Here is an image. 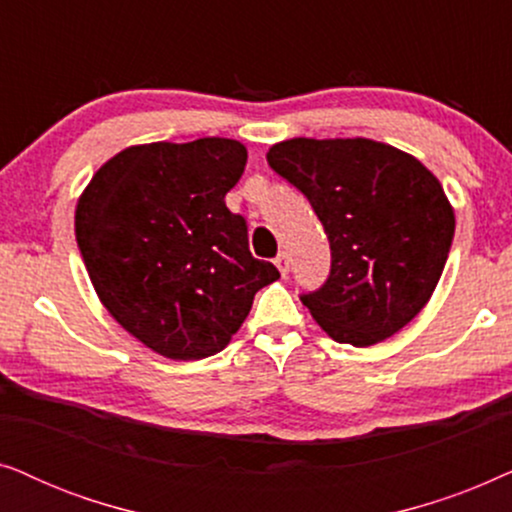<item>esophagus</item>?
<instances>
[{"label": "esophagus", "instance_id": "esophagus-1", "mask_svg": "<svg viewBox=\"0 0 512 512\" xmlns=\"http://www.w3.org/2000/svg\"><path fill=\"white\" fill-rule=\"evenodd\" d=\"M275 265L279 268V272H282V277H286L289 275V254H286V251H282V254H277V258H275Z\"/></svg>", "mask_w": 512, "mask_h": 512}]
</instances>
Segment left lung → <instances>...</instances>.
<instances>
[{"label": "left lung", "mask_w": 512, "mask_h": 512, "mask_svg": "<svg viewBox=\"0 0 512 512\" xmlns=\"http://www.w3.org/2000/svg\"><path fill=\"white\" fill-rule=\"evenodd\" d=\"M268 165L310 200L331 272L300 300L335 342L370 347L429 303L454 237L443 186L417 158L373 139L279 142Z\"/></svg>", "instance_id": "left-lung-1"}]
</instances>
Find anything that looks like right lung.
I'll list each match as a JSON object with an SVG mask.
<instances>
[{"label": "right lung", "mask_w": 512, "mask_h": 512, "mask_svg": "<svg viewBox=\"0 0 512 512\" xmlns=\"http://www.w3.org/2000/svg\"><path fill=\"white\" fill-rule=\"evenodd\" d=\"M247 149L235 139L142 144L104 163L76 205V242L102 305L174 361L221 352L279 270L226 207Z\"/></svg>", "instance_id": "1"}]
</instances>
